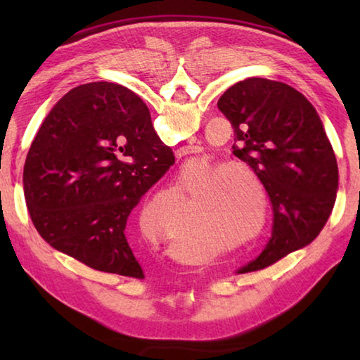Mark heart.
<instances>
[{
  "instance_id": "b5f03b06",
  "label": "heart",
  "mask_w": 360,
  "mask_h": 360,
  "mask_svg": "<svg viewBox=\"0 0 360 360\" xmlns=\"http://www.w3.org/2000/svg\"><path fill=\"white\" fill-rule=\"evenodd\" d=\"M179 192L191 210L188 227L208 236L217 249H238L257 240L268 221V195L259 174L240 162L212 163L200 160L191 174L179 184ZM163 202L178 205V198L168 191L154 195L150 206L157 208ZM152 235L160 233V225L146 224ZM168 238L178 254H191L203 246L193 238L179 217L168 222Z\"/></svg>"
}]
</instances>
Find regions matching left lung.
I'll use <instances>...</instances> for the list:
<instances>
[{"mask_svg": "<svg viewBox=\"0 0 360 360\" xmlns=\"http://www.w3.org/2000/svg\"><path fill=\"white\" fill-rule=\"evenodd\" d=\"M217 108L235 133L233 155L259 174L273 205V233L240 273L266 268L308 246L324 229L338 192V165L314 106L288 84L236 82Z\"/></svg>", "mask_w": 360, "mask_h": 360, "instance_id": "left-lung-1", "label": "left lung"}]
</instances>
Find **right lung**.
Listing matches in <instances>:
<instances>
[{"label": "right lung", "mask_w": 360, "mask_h": 360, "mask_svg": "<svg viewBox=\"0 0 360 360\" xmlns=\"http://www.w3.org/2000/svg\"><path fill=\"white\" fill-rule=\"evenodd\" d=\"M173 163L138 95L112 82L79 85L51 109L28 150L30 217L57 251L94 270L141 279L127 219Z\"/></svg>", "instance_id": "1"}]
</instances>
